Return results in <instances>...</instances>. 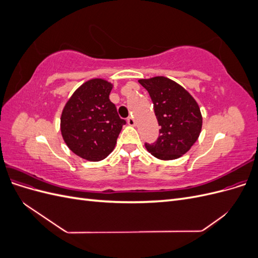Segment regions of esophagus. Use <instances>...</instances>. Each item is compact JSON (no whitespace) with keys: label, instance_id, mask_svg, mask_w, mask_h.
Here are the masks:
<instances>
[{"label":"esophagus","instance_id":"1","mask_svg":"<svg viewBox=\"0 0 258 258\" xmlns=\"http://www.w3.org/2000/svg\"><path fill=\"white\" fill-rule=\"evenodd\" d=\"M127 122H128L129 126H135V124H136V120H135L134 117H128Z\"/></svg>","mask_w":258,"mask_h":258}]
</instances>
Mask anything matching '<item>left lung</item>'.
I'll list each match as a JSON object with an SVG mask.
<instances>
[{
	"instance_id": "1",
	"label": "left lung",
	"mask_w": 258,
	"mask_h": 258,
	"mask_svg": "<svg viewBox=\"0 0 258 258\" xmlns=\"http://www.w3.org/2000/svg\"><path fill=\"white\" fill-rule=\"evenodd\" d=\"M139 83L148 91L159 126L154 144H145L154 157L161 160L179 158L197 141L202 128L198 103L181 85L165 76H155Z\"/></svg>"
}]
</instances>
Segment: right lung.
<instances>
[{
  "instance_id": "obj_1",
  "label": "right lung",
  "mask_w": 258,
  "mask_h": 258,
  "mask_svg": "<svg viewBox=\"0 0 258 258\" xmlns=\"http://www.w3.org/2000/svg\"><path fill=\"white\" fill-rule=\"evenodd\" d=\"M113 84L92 79L68 100L60 118L61 135L75 155L88 161L106 158L115 148L126 121L110 100Z\"/></svg>"
}]
</instances>
